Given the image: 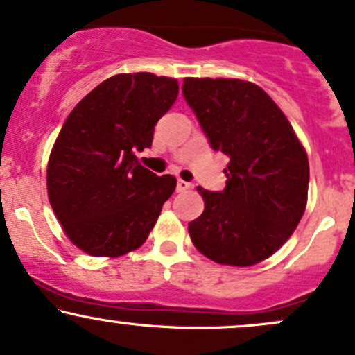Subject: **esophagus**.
I'll return each instance as SVG.
<instances>
[{
  "label": "esophagus",
  "instance_id": "obj_1",
  "mask_svg": "<svg viewBox=\"0 0 355 355\" xmlns=\"http://www.w3.org/2000/svg\"><path fill=\"white\" fill-rule=\"evenodd\" d=\"M189 189H192V184H189V182L178 178V180H177V192H185V190H189Z\"/></svg>",
  "mask_w": 355,
  "mask_h": 355
}]
</instances>
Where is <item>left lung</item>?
Returning <instances> with one entry per match:
<instances>
[{"mask_svg": "<svg viewBox=\"0 0 355 355\" xmlns=\"http://www.w3.org/2000/svg\"><path fill=\"white\" fill-rule=\"evenodd\" d=\"M182 92L212 150L229 157L222 192L197 187L205 209L189 224L190 239L219 264H258L286 243L305 212V148L256 84L187 77Z\"/></svg>", "mask_w": 355, "mask_h": 355, "instance_id": "left-lung-1", "label": "left lung"}]
</instances>
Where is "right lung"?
<instances>
[{
  "instance_id": "obj_1",
  "label": "right lung",
  "mask_w": 355,
  "mask_h": 355,
  "mask_svg": "<svg viewBox=\"0 0 355 355\" xmlns=\"http://www.w3.org/2000/svg\"><path fill=\"white\" fill-rule=\"evenodd\" d=\"M177 79L119 73L92 89L65 119L46 168L49 200L64 232L84 252L135 251L157 224L177 178L141 166L155 124L173 106Z\"/></svg>"
}]
</instances>
